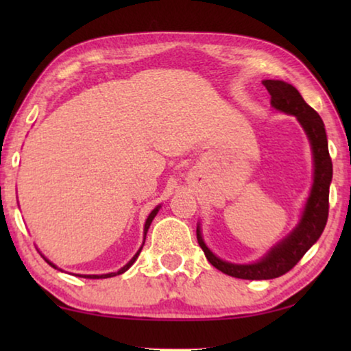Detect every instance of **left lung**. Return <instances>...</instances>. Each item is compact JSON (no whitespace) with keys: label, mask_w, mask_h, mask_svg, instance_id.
Returning <instances> with one entry per match:
<instances>
[{"label":"left lung","mask_w":351,"mask_h":351,"mask_svg":"<svg viewBox=\"0 0 351 351\" xmlns=\"http://www.w3.org/2000/svg\"><path fill=\"white\" fill-rule=\"evenodd\" d=\"M262 84L271 95V107L276 112L295 117L300 126L304 128L311 147V155H313V185H311L310 195L295 228L280 243L270 247V251L257 262L232 263L222 261L206 246L203 234H201V223L198 222L196 238L210 265H214L225 275L241 278V280H273L289 271L304 257V254L318 241L329 214L332 161L329 156L328 136H326L323 119L305 102L299 90L292 84L281 80H263Z\"/></svg>","instance_id":"obj_1"}]
</instances>
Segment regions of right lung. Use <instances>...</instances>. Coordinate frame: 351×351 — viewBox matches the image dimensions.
I'll list each match as a JSON object with an SVG mask.
<instances>
[{"mask_svg":"<svg viewBox=\"0 0 351 351\" xmlns=\"http://www.w3.org/2000/svg\"><path fill=\"white\" fill-rule=\"evenodd\" d=\"M160 208H161V204L160 206H156L155 209L152 210L150 214H148V217H147V220H145V225H143V243H145V237H147V232H148V228H150V225H152V222H153V219H155V215L158 214V210H160ZM143 243H142V246H141V249H138V251L136 252V256H134L131 261H129L126 265L124 267H121L119 268L118 271H113V273H105V275H83V278H89V280H104V278H112V276H117V275H121V273H124L126 270H129V268H131V265L134 262L137 261V257H138V254H141V251H142V247H143ZM45 257V256H43ZM45 261L49 263L51 267H54V268H57V270H60L59 267L57 265H54V263H52L51 261H47V258L45 257ZM62 271V270H60ZM78 276H81V275H78Z\"/></svg>","mask_w":351,"mask_h":351,"instance_id":"add662e5","label":"right lung"}]
</instances>
